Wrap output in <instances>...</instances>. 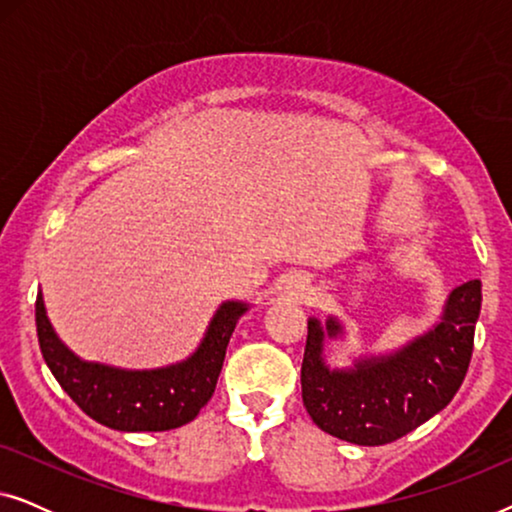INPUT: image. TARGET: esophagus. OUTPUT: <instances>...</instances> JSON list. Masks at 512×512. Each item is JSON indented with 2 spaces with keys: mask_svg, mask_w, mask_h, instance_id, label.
<instances>
[{
  "mask_svg": "<svg viewBox=\"0 0 512 512\" xmlns=\"http://www.w3.org/2000/svg\"><path fill=\"white\" fill-rule=\"evenodd\" d=\"M303 291H305V284L300 282V279H291V282L286 284V298H291V300L303 298Z\"/></svg>",
  "mask_w": 512,
  "mask_h": 512,
  "instance_id": "1",
  "label": "esophagus"
}]
</instances>
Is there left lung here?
Masks as SVG:
<instances>
[{"mask_svg": "<svg viewBox=\"0 0 512 512\" xmlns=\"http://www.w3.org/2000/svg\"><path fill=\"white\" fill-rule=\"evenodd\" d=\"M480 279L457 286L429 333L352 368H328L324 340L340 338L338 319L307 321L300 384L303 403L321 431L354 445H387L438 415L464 382L480 317Z\"/></svg>", "mask_w": 512, "mask_h": 512, "instance_id": "left-lung-1", "label": "left lung"}]
</instances>
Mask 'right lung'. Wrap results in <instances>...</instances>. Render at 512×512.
<instances>
[{
	"instance_id": "right-lung-1",
	"label": "right lung",
	"mask_w": 512,
	"mask_h": 512,
	"mask_svg": "<svg viewBox=\"0 0 512 512\" xmlns=\"http://www.w3.org/2000/svg\"><path fill=\"white\" fill-rule=\"evenodd\" d=\"M37 335L46 366L69 398L109 429L170 431L198 417L216 389L226 347L247 303L228 300L216 310L200 347L186 361L156 370H123L81 361L62 345L37 293Z\"/></svg>"
}]
</instances>
